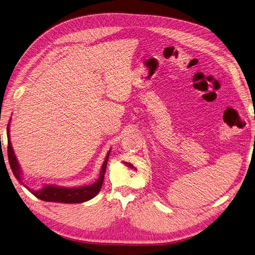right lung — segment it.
<instances>
[{"mask_svg":"<svg viewBox=\"0 0 255 255\" xmlns=\"http://www.w3.org/2000/svg\"><path fill=\"white\" fill-rule=\"evenodd\" d=\"M7 137H8V160L9 164L11 167V170L13 172L14 176L18 179L19 183L21 185L25 186L34 196L37 198L43 200V201H52V202H62V203H81L85 202L87 200L92 199L98 195V193L101 191L102 186H103V181L106 173V168H107V163L109 159V154L110 152H108L105 162L102 166L101 169V173L99 179L95 181L94 184L90 186H83V187H78V188H65V187H57V186H46L41 190L35 191L27 187L25 184L22 183L21 179V172H20V168L18 165V162L16 160V157L13 152V148H12V145L10 142V137H9V125L7 128Z\"/></svg>","mask_w":255,"mask_h":255,"instance_id":"add662e5","label":"right lung"}]
</instances>
